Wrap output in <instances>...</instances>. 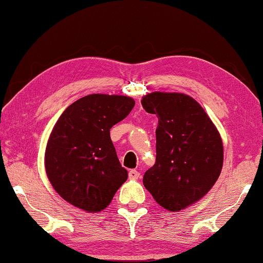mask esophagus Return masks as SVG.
Instances as JSON below:
<instances>
[{"label": "esophagus", "mask_w": 263, "mask_h": 263, "mask_svg": "<svg viewBox=\"0 0 263 263\" xmlns=\"http://www.w3.org/2000/svg\"><path fill=\"white\" fill-rule=\"evenodd\" d=\"M129 178H130V179L140 178V172L136 171V170H130V171H129Z\"/></svg>", "instance_id": "esophagus-1"}]
</instances>
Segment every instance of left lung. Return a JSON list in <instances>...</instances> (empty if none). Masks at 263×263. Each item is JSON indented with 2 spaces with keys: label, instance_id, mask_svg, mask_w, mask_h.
Here are the masks:
<instances>
[{
  "label": "left lung",
  "instance_id": "8db88e82",
  "mask_svg": "<svg viewBox=\"0 0 263 263\" xmlns=\"http://www.w3.org/2000/svg\"><path fill=\"white\" fill-rule=\"evenodd\" d=\"M141 104L158 117L156 164L143 175V185L165 210H184L202 199L220 175V135L202 106L184 93L153 92Z\"/></svg>",
  "mask_w": 263,
  "mask_h": 263
}]
</instances>
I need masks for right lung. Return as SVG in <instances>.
Segmentation results:
<instances>
[{"mask_svg": "<svg viewBox=\"0 0 263 263\" xmlns=\"http://www.w3.org/2000/svg\"><path fill=\"white\" fill-rule=\"evenodd\" d=\"M135 105L125 96L89 95L67 107L50 134L45 170L53 189L86 212L109 206L127 181L110 138V129Z\"/></svg>", "mask_w": 263, "mask_h": 263, "instance_id": "1", "label": "right lung"}]
</instances>
